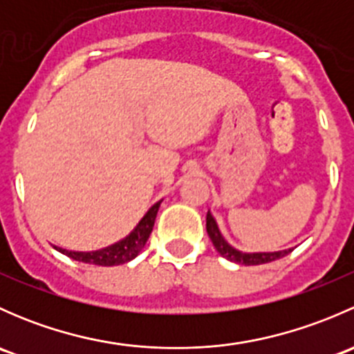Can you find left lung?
Masks as SVG:
<instances>
[{
  "label": "left lung",
  "mask_w": 354,
  "mask_h": 354,
  "mask_svg": "<svg viewBox=\"0 0 354 354\" xmlns=\"http://www.w3.org/2000/svg\"><path fill=\"white\" fill-rule=\"evenodd\" d=\"M207 233H209L210 241L216 246V250L219 252L221 257L227 259L230 262L241 263V266H260V263L272 262V260L283 259L288 253L292 252V248L288 250H279V252H241V250H236L234 246H231L224 240V236L221 234L219 226H217L216 219L212 217L210 210L207 212Z\"/></svg>",
  "instance_id": "obj_1"
}]
</instances>
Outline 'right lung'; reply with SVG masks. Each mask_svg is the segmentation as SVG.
Returning a JSON list of instances; mask_svg holds the SVG:
<instances>
[{
  "label": "right lung",
  "mask_w": 354,
  "mask_h": 354,
  "mask_svg": "<svg viewBox=\"0 0 354 354\" xmlns=\"http://www.w3.org/2000/svg\"><path fill=\"white\" fill-rule=\"evenodd\" d=\"M162 200L156 202L151 209L145 212V216L138 221L137 226L133 227L128 236H124L123 240L116 241V243L106 246V248L95 250V252H73V250H65L55 246L58 252H62L63 255L70 257V259L78 260V262L84 263H92V266H102V267H113V266H121V263H127L130 260H133L138 253L142 252L145 243H147L149 236L152 233V227H154L157 210Z\"/></svg>",
  "instance_id": "obj_1"
}]
</instances>
